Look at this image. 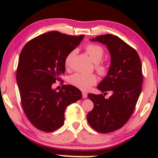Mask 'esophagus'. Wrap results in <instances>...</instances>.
<instances>
[{
    "label": "esophagus",
    "mask_w": 158,
    "mask_h": 158,
    "mask_svg": "<svg viewBox=\"0 0 158 158\" xmlns=\"http://www.w3.org/2000/svg\"><path fill=\"white\" fill-rule=\"evenodd\" d=\"M82 94H83V98H87L88 94H86L85 92H83V93H82Z\"/></svg>",
    "instance_id": "34e87169"
}]
</instances>
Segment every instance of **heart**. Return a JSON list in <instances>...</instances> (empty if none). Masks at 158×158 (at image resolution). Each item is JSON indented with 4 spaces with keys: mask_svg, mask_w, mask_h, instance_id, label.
<instances>
[{
    "mask_svg": "<svg viewBox=\"0 0 158 158\" xmlns=\"http://www.w3.org/2000/svg\"><path fill=\"white\" fill-rule=\"evenodd\" d=\"M85 50L88 54V57L94 63H96V70L100 75H105L108 72V68L104 63H101V60L104 55V50L101 46L95 44H88L85 46ZM75 52L73 50L67 55L64 60V64L67 68L70 65ZM69 83L73 85L80 88L83 90H88L93 85L97 83V77L95 75L83 74V73H76L69 77Z\"/></svg>",
    "mask_w": 158,
    "mask_h": 158,
    "instance_id": "obj_1",
    "label": "heart"
}]
</instances>
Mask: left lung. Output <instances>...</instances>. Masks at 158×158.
<instances>
[{
	"label": "left lung",
	"mask_w": 158,
	"mask_h": 158,
	"mask_svg": "<svg viewBox=\"0 0 158 158\" xmlns=\"http://www.w3.org/2000/svg\"><path fill=\"white\" fill-rule=\"evenodd\" d=\"M90 41L106 45L111 59L106 77L97 87L104 94L88 95L94 106L87 119L96 131L109 133L122 128L135 109L143 81L141 60L135 49L116 36L100 35ZM107 91L112 95L105 99Z\"/></svg>",
	"instance_id": "obj_1"
}]
</instances>
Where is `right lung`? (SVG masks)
Listing matches in <instances>:
<instances>
[{"instance_id": "right-lung-1", "label": "right lung", "mask_w": 158, "mask_h": 158, "mask_svg": "<svg viewBox=\"0 0 158 158\" xmlns=\"http://www.w3.org/2000/svg\"><path fill=\"white\" fill-rule=\"evenodd\" d=\"M84 35L49 31L29 41L19 56L16 81L23 111L36 128L51 132L64 124V110L82 98L73 85L59 91L52 85L65 72L67 55L80 44Z\"/></svg>"}]
</instances>
